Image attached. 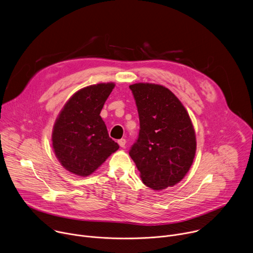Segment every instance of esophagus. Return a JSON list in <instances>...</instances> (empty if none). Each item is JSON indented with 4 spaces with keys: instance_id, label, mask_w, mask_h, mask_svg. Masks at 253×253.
Masks as SVG:
<instances>
[{
    "instance_id": "obj_1",
    "label": "esophagus",
    "mask_w": 253,
    "mask_h": 253,
    "mask_svg": "<svg viewBox=\"0 0 253 253\" xmlns=\"http://www.w3.org/2000/svg\"><path fill=\"white\" fill-rule=\"evenodd\" d=\"M118 144H119L120 147L125 148V146H126V140L125 139H120V140H118Z\"/></svg>"
}]
</instances>
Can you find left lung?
Segmentation results:
<instances>
[{
    "mask_svg": "<svg viewBox=\"0 0 253 253\" xmlns=\"http://www.w3.org/2000/svg\"><path fill=\"white\" fill-rule=\"evenodd\" d=\"M133 93L140 121L129 155L143 183L153 190L174 186L190 169L196 151L195 131L179 99L157 84L136 83Z\"/></svg>",
    "mask_w": 253,
    "mask_h": 253,
    "instance_id": "left-lung-1",
    "label": "left lung"
}]
</instances>
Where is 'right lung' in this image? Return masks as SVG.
Segmentation results:
<instances>
[{
	"mask_svg": "<svg viewBox=\"0 0 253 253\" xmlns=\"http://www.w3.org/2000/svg\"><path fill=\"white\" fill-rule=\"evenodd\" d=\"M114 83L85 87L65 104L54 124L53 149L62 166L78 176L92 174L119 145L108 134L100 113Z\"/></svg>",
	"mask_w": 253,
	"mask_h": 253,
	"instance_id": "right-lung-1",
	"label": "right lung"
}]
</instances>
